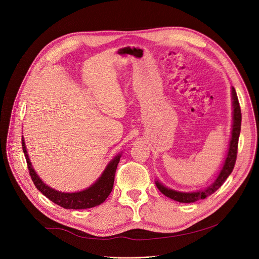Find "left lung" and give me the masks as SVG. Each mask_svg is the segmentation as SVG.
Wrapping results in <instances>:
<instances>
[{
	"instance_id": "left-lung-1",
	"label": "left lung",
	"mask_w": 259,
	"mask_h": 259,
	"mask_svg": "<svg viewBox=\"0 0 259 259\" xmlns=\"http://www.w3.org/2000/svg\"><path fill=\"white\" fill-rule=\"evenodd\" d=\"M231 95H232V131H231V138L228 148V153L225 159V162L223 165L222 170L220 171L219 175H217L216 180L207 188L202 190H197L194 192H182L176 191V190L170 189L166 186L162 185L160 182L155 181V185L159 191L166 195L167 197L180 201V202H194L199 199H205L209 195L213 194L215 191L219 190L222 185L225 183V181L228 179V176L233 171L236 156H237V147H238V139L240 134V127H241V111L240 106L237 99V94L234 89V87L231 88Z\"/></svg>"
}]
</instances>
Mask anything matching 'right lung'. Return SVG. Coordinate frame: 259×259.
Segmentation results:
<instances>
[{"mask_svg":"<svg viewBox=\"0 0 259 259\" xmlns=\"http://www.w3.org/2000/svg\"><path fill=\"white\" fill-rule=\"evenodd\" d=\"M22 147L33 184L35 185L38 191H40V193L45 195L54 203H57V205L65 209H89L101 205V203H103L106 200L109 194L111 193L114 183L115 171L119 159L121 157V153H118L114 158L109 161V164L106 166L102 175L94 184H92L85 190H81V191L69 193L58 191V190L49 187L40 180L39 176L33 169L31 161L29 159L28 152H27V149L25 146L24 138H22Z\"/></svg>","mask_w":259,"mask_h":259,"instance_id":"obj_1","label":"right lung"}]
</instances>
